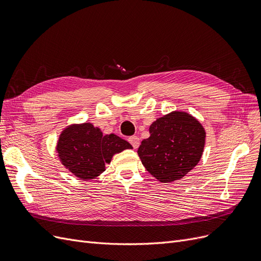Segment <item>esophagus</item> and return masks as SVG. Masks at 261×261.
<instances>
[{"mask_svg":"<svg viewBox=\"0 0 261 261\" xmlns=\"http://www.w3.org/2000/svg\"><path fill=\"white\" fill-rule=\"evenodd\" d=\"M129 142H130V144H131L134 148H138L139 145H140V139H139L138 137H131V138L129 139Z\"/></svg>","mask_w":261,"mask_h":261,"instance_id":"obj_1","label":"esophagus"}]
</instances>
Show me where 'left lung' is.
<instances>
[{"instance_id":"left-lung-1","label":"left lung","mask_w":261,"mask_h":261,"mask_svg":"<svg viewBox=\"0 0 261 261\" xmlns=\"http://www.w3.org/2000/svg\"><path fill=\"white\" fill-rule=\"evenodd\" d=\"M206 132L201 123L186 112H171L149 125L138 155L145 169L158 181L182 179L199 163Z\"/></svg>"}]
</instances>
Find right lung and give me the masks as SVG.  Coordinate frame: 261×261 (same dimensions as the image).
I'll return each mask as SVG.
<instances>
[{"mask_svg": "<svg viewBox=\"0 0 261 261\" xmlns=\"http://www.w3.org/2000/svg\"><path fill=\"white\" fill-rule=\"evenodd\" d=\"M132 148L116 134H106L91 122L72 123L58 138L56 152L62 165L80 180L95 179L105 171L114 155Z\"/></svg>", "mask_w": 261, "mask_h": 261, "instance_id": "add662e5", "label": "right lung"}]
</instances>
